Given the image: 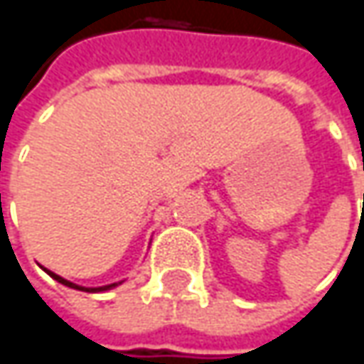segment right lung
<instances>
[{"instance_id":"add662e5","label":"right lung","mask_w":364,"mask_h":364,"mask_svg":"<svg viewBox=\"0 0 364 364\" xmlns=\"http://www.w3.org/2000/svg\"><path fill=\"white\" fill-rule=\"evenodd\" d=\"M54 280H58L60 284H65V287H71V289H77V291H88V289H84V287H77V284H73V282H69V280H65V278H60L58 274H54V272H50V269H46ZM115 284H107V287H99V289H90V291H109V289H113Z\"/></svg>"}]
</instances>
